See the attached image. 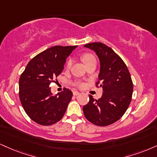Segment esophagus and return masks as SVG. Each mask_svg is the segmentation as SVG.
<instances>
[{
  "mask_svg": "<svg viewBox=\"0 0 157 157\" xmlns=\"http://www.w3.org/2000/svg\"><path fill=\"white\" fill-rule=\"evenodd\" d=\"M79 94H80V92H78V91H74L73 92L74 96H77V95H79Z\"/></svg>",
  "mask_w": 157,
  "mask_h": 157,
  "instance_id": "34e87169",
  "label": "esophagus"
}]
</instances>
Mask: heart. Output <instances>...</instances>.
Masks as SVG:
<instances>
[{"label": "heart", "instance_id": "b5f03b06", "mask_svg": "<svg viewBox=\"0 0 157 157\" xmlns=\"http://www.w3.org/2000/svg\"><path fill=\"white\" fill-rule=\"evenodd\" d=\"M81 58H82V61L84 62V63L86 64V66L90 63H92V62H97V59H96L95 56H94L93 54H90V53L83 54L82 56H81ZM72 63H73L72 59L68 60L67 65H66L67 69H70V68L71 67V66H72ZM77 86H78L79 87H82V86H83V84H82L81 82H77Z\"/></svg>", "mask_w": 157, "mask_h": 157}]
</instances>
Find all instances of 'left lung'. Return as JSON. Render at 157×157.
<instances>
[{"label": "left lung", "instance_id": "obj_1", "mask_svg": "<svg viewBox=\"0 0 157 157\" xmlns=\"http://www.w3.org/2000/svg\"><path fill=\"white\" fill-rule=\"evenodd\" d=\"M84 47L95 51L99 58L100 72L96 86L103 88L102 96L98 100L89 95V101L82 108L85 117L97 126L110 125L124 116L131 102V75L121 58L107 45L93 42Z\"/></svg>", "mask_w": 157, "mask_h": 157}]
</instances>
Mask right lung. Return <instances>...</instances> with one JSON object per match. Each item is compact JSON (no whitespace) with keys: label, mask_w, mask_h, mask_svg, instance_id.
<instances>
[{"label":"right lung","mask_w":157,"mask_h":157,"mask_svg":"<svg viewBox=\"0 0 157 157\" xmlns=\"http://www.w3.org/2000/svg\"><path fill=\"white\" fill-rule=\"evenodd\" d=\"M75 46H54L30 60L19 80V97L25 112L37 124L50 126L63 118L73 94L64 88L51 94L50 84L63 69L66 59ZM57 81V79H56Z\"/></svg>","instance_id":"1"}]
</instances>
